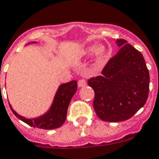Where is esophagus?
Returning a JSON list of instances; mask_svg holds the SVG:
<instances>
[{"label": "esophagus", "mask_w": 159, "mask_h": 159, "mask_svg": "<svg viewBox=\"0 0 159 159\" xmlns=\"http://www.w3.org/2000/svg\"><path fill=\"white\" fill-rule=\"evenodd\" d=\"M86 85V82H85V80H83V79H81V80H80L78 81V86L79 87H84Z\"/></svg>", "instance_id": "34e87169"}]
</instances>
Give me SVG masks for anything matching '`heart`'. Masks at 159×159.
I'll list each match as a JSON object with an SVG mask.
<instances>
[{
  "instance_id": "heart-1",
  "label": "heart",
  "mask_w": 159,
  "mask_h": 159,
  "mask_svg": "<svg viewBox=\"0 0 159 159\" xmlns=\"http://www.w3.org/2000/svg\"><path fill=\"white\" fill-rule=\"evenodd\" d=\"M95 52L98 60H101V59H102L104 56H105V54H106V48L103 46H99V47H97L96 45H92V46L87 48L86 49L84 50V54L89 55V54H91V53Z\"/></svg>"
}]
</instances>
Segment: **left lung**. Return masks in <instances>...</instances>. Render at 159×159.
<instances>
[{
    "label": "left lung",
    "instance_id": "left-lung-1",
    "mask_svg": "<svg viewBox=\"0 0 159 159\" xmlns=\"http://www.w3.org/2000/svg\"><path fill=\"white\" fill-rule=\"evenodd\" d=\"M116 43L120 50L107 62L101 75L88 80L95 91L96 115L109 122L128 120L145 105L150 81L143 54L124 39Z\"/></svg>",
    "mask_w": 159,
    "mask_h": 159
}]
</instances>
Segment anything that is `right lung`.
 I'll list each match as a JSON object with an SVG mask.
<instances>
[{
    "instance_id": "right-lung-1",
    "label": "right lung",
    "mask_w": 159,
    "mask_h": 159,
    "mask_svg": "<svg viewBox=\"0 0 159 159\" xmlns=\"http://www.w3.org/2000/svg\"><path fill=\"white\" fill-rule=\"evenodd\" d=\"M36 42H32L35 43ZM77 90V81L72 80L59 85L49 110L37 118H26L17 114L10 105V108L16 117L33 127L52 130L58 128L66 120L67 111L71 99Z\"/></svg>"
}]
</instances>
